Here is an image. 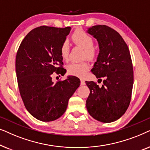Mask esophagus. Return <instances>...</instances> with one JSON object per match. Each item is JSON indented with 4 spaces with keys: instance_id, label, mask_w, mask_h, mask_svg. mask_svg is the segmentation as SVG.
Segmentation results:
<instances>
[{
    "instance_id": "esophagus-1",
    "label": "esophagus",
    "mask_w": 150,
    "mask_h": 150,
    "mask_svg": "<svg viewBox=\"0 0 150 150\" xmlns=\"http://www.w3.org/2000/svg\"><path fill=\"white\" fill-rule=\"evenodd\" d=\"M81 85H85V82L83 79H81Z\"/></svg>"
}]
</instances>
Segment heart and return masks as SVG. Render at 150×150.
Listing matches in <instances>:
<instances>
[{
	"instance_id": "obj_1",
	"label": "heart",
	"mask_w": 150,
	"mask_h": 150,
	"mask_svg": "<svg viewBox=\"0 0 150 150\" xmlns=\"http://www.w3.org/2000/svg\"><path fill=\"white\" fill-rule=\"evenodd\" d=\"M72 40L75 44L83 47L85 49V58L89 60H93L96 57L97 53L94 49V40L93 38L87 33L81 30H78L72 35ZM60 53L62 58L67 60L69 54V45L67 40H65L61 44L60 48ZM89 65L87 62L71 63L67 67V72L69 74L76 76L83 77L85 75L89 69Z\"/></svg>"
}]
</instances>
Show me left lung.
Returning <instances> with one entry per match:
<instances>
[{
    "label": "left lung",
    "mask_w": 150,
    "mask_h": 150,
    "mask_svg": "<svg viewBox=\"0 0 150 150\" xmlns=\"http://www.w3.org/2000/svg\"><path fill=\"white\" fill-rule=\"evenodd\" d=\"M87 32L97 40L100 48L91 71L98 80L104 79L101 87L85 82L90 90L87 109L99 122H115L126 112L131 100L134 79L130 51L122 36L107 26H93Z\"/></svg>",
    "instance_id": "left-lung-1"
}]
</instances>
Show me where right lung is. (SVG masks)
<instances>
[{
    "mask_svg": "<svg viewBox=\"0 0 150 150\" xmlns=\"http://www.w3.org/2000/svg\"><path fill=\"white\" fill-rule=\"evenodd\" d=\"M71 27L42 26L28 33L16 58V71L22 101L28 112L42 122H52L66 110L68 101L80 86L79 78L69 76L56 83L53 72L64 75L60 48Z\"/></svg>",
    "mask_w": 150,
    "mask_h": 150,
    "instance_id": "right-lung-1",
    "label": "right lung"
}]
</instances>
